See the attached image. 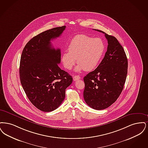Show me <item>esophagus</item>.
<instances>
[{
	"label": "esophagus",
	"mask_w": 148,
	"mask_h": 148,
	"mask_svg": "<svg viewBox=\"0 0 148 148\" xmlns=\"http://www.w3.org/2000/svg\"><path fill=\"white\" fill-rule=\"evenodd\" d=\"M81 79V77L80 76H79L78 75H77V76H75L73 78V81H77L78 79Z\"/></svg>",
	"instance_id": "34e87169"
}]
</instances>
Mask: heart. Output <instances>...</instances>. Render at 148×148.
<instances>
[{"mask_svg": "<svg viewBox=\"0 0 148 148\" xmlns=\"http://www.w3.org/2000/svg\"><path fill=\"white\" fill-rule=\"evenodd\" d=\"M105 45L100 38H93L87 35L80 34L71 39L67 47L69 52H64L61 61L64 68L71 70L76 63L77 72L84 70L90 71L99 64L105 51Z\"/></svg>", "mask_w": 148, "mask_h": 148, "instance_id": "1", "label": "heart"}]
</instances>
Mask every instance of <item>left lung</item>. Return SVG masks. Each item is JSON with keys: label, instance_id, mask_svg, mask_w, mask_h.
Instances as JSON below:
<instances>
[{"label": "left lung", "instance_id": "1", "mask_svg": "<svg viewBox=\"0 0 148 148\" xmlns=\"http://www.w3.org/2000/svg\"><path fill=\"white\" fill-rule=\"evenodd\" d=\"M96 30L104 34L108 45L100 64L84 77V97L88 106L102 110L114 103L121 94L127 75L128 59L114 36Z\"/></svg>", "mask_w": 148, "mask_h": 148}]
</instances>
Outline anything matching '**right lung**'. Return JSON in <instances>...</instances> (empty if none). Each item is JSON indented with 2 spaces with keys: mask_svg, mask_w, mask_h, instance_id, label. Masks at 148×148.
<instances>
[{
  "mask_svg": "<svg viewBox=\"0 0 148 148\" xmlns=\"http://www.w3.org/2000/svg\"><path fill=\"white\" fill-rule=\"evenodd\" d=\"M66 26L54 27L34 36L24 47L20 62V82L32 104L45 112L57 109L65 97L72 77L61 70L60 49L51 40L60 36Z\"/></svg>",
  "mask_w": 148,
  "mask_h": 148,
  "instance_id": "right-lung-1",
  "label": "right lung"
}]
</instances>
